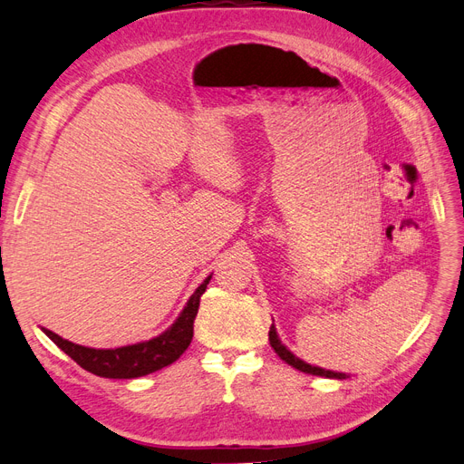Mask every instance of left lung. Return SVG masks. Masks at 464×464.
Instances as JSON below:
<instances>
[{
	"instance_id": "obj_1",
	"label": "left lung",
	"mask_w": 464,
	"mask_h": 464,
	"mask_svg": "<svg viewBox=\"0 0 464 464\" xmlns=\"http://www.w3.org/2000/svg\"><path fill=\"white\" fill-rule=\"evenodd\" d=\"M269 344H271V348L276 350V353L283 362H286L288 365H292L297 371L307 372V374H316V376H325V378H341V380L346 378L344 372H335V371H328V369H322V367H313V365L302 362L299 358H295L294 353L277 337V332H276V325L274 324H271V328H269Z\"/></svg>"
}]
</instances>
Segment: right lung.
<instances>
[{"instance_id":"1","label":"right lung","mask_w":464,"mask_h":464,"mask_svg":"<svg viewBox=\"0 0 464 464\" xmlns=\"http://www.w3.org/2000/svg\"><path fill=\"white\" fill-rule=\"evenodd\" d=\"M211 276L188 297L178 320L155 339L121 348H88L74 344L50 330L43 332L56 343L71 360L102 378H139L174 363L193 341V324L200 307V295L206 292Z\"/></svg>"}]
</instances>
